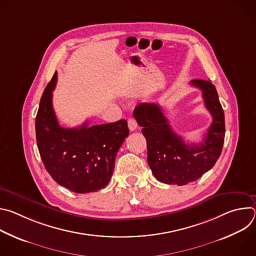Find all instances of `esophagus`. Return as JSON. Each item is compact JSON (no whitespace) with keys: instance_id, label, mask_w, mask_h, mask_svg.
<instances>
[{"instance_id":"1","label":"esophagus","mask_w":256,"mask_h":256,"mask_svg":"<svg viewBox=\"0 0 256 256\" xmlns=\"http://www.w3.org/2000/svg\"><path fill=\"white\" fill-rule=\"evenodd\" d=\"M128 128H130V132L136 130V128H138L136 120L134 118H128Z\"/></svg>"}]
</instances>
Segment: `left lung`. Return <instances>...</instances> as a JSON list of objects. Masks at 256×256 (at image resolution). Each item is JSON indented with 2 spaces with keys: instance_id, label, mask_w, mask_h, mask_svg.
<instances>
[{
  "instance_id": "8db88e82",
  "label": "left lung",
  "mask_w": 256,
  "mask_h": 256,
  "mask_svg": "<svg viewBox=\"0 0 256 256\" xmlns=\"http://www.w3.org/2000/svg\"><path fill=\"white\" fill-rule=\"evenodd\" d=\"M190 84L202 92L204 105L212 122L202 142L186 144L171 128L162 109L155 103H142L134 116L147 140L148 164L157 180L167 184L186 186L212 169L222 152L225 140V116L216 87L206 80Z\"/></svg>"
}]
</instances>
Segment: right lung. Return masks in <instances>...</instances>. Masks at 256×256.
<instances>
[{"mask_svg": "<svg viewBox=\"0 0 256 256\" xmlns=\"http://www.w3.org/2000/svg\"><path fill=\"white\" fill-rule=\"evenodd\" d=\"M56 72L40 99L35 120L36 142L46 171L62 186L86 194L104 188L110 181L116 154L128 136V122L64 128L52 107Z\"/></svg>", "mask_w": 256, "mask_h": 256, "instance_id": "1", "label": "right lung"}]
</instances>
